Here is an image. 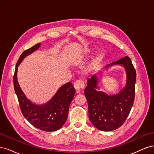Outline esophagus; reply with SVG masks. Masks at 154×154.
I'll return each instance as SVG.
<instances>
[{
  "mask_svg": "<svg viewBox=\"0 0 154 154\" xmlns=\"http://www.w3.org/2000/svg\"><path fill=\"white\" fill-rule=\"evenodd\" d=\"M85 87L84 82L82 80H77L75 82L74 84V87L77 91H80V90L83 89Z\"/></svg>",
  "mask_w": 154,
  "mask_h": 154,
  "instance_id": "obj_1",
  "label": "esophagus"
}]
</instances>
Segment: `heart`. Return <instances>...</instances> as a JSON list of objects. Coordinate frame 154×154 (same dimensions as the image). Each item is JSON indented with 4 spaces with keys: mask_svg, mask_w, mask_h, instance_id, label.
<instances>
[{
    "mask_svg": "<svg viewBox=\"0 0 154 154\" xmlns=\"http://www.w3.org/2000/svg\"><path fill=\"white\" fill-rule=\"evenodd\" d=\"M100 61V57H97V58H96V59H94V60H93V62L92 63V66H91L92 67V68H94L96 66H97V65L99 63Z\"/></svg>",
    "mask_w": 154,
    "mask_h": 154,
    "instance_id": "heart-1",
    "label": "heart"
}]
</instances>
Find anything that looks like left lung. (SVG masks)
I'll list each match as a JSON object with an SVG mask.
<instances>
[{
    "label": "left lung",
    "mask_w": 154,
    "mask_h": 154,
    "mask_svg": "<svg viewBox=\"0 0 154 154\" xmlns=\"http://www.w3.org/2000/svg\"><path fill=\"white\" fill-rule=\"evenodd\" d=\"M122 65L127 74L126 85L115 95L97 91L98 79L95 75L87 80L84 94L88 103V118L96 128L101 131H112L119 128L131 110L135 97L136 72L131 60L125 57L108 65Z\"/></svg>",
    "instance_id": "1"
}]
</instances>
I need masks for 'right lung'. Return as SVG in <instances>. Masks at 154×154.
Returning a JSON list of instances; mask_svg holds the SVG:
<instances>
[{"mask_svg": "<svg viewBox=\"0 0 154 154\" xmlns=\"http://www.w3.org/2000/svg\"><path fill=\"white\" fill-rule=\"evenodd\" d=\"M40 45L38 43L24 51L18 58L13 76L14 89L24 118L37 128L46 132H53L61 128L67 119L69 106L75 94V89L71 82H69L60 87L47 103L38 105L27 98L17 81L18 66L23 59L38 49Z\"/></svg>", "mask_w": 154, "mask_h": 154, "instance_id": "obj_1", "label": "right lung"}]
</instances>
